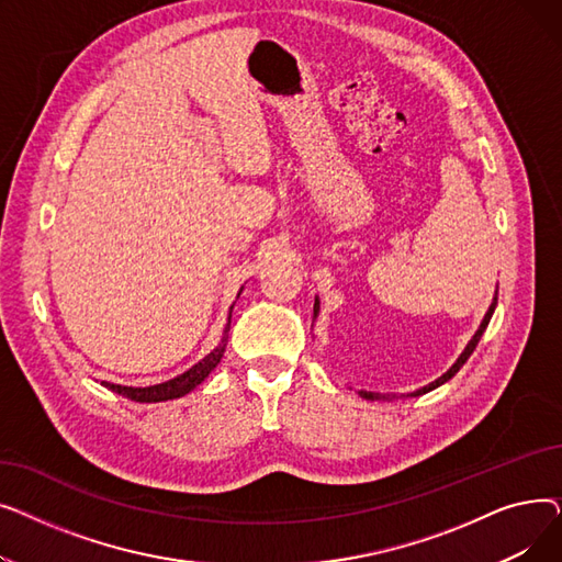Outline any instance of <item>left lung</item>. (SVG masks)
I'll return each mask as SVG.
<instances>
[{"instance_id": "obj_1", "label": "left lung", "mask_w": 562, "mask_h": 562, "mask_svg": "<svg viewBox=\"0 0 562 562\" xmlns=\"http://www.w3.org/2000/svg\"><path fill=\"white\" fill-rule=\"evenodd\" d=\"M494 307H496V296H494V301H492V305H490V310H487V314H485V318H483V323H481V328L476 330V335L474 337H471V341L467 344V348L462 350V356L458 358V362L445 373V375H441V378H437L435 382H430V385L428 387H424V390H419L415 396H422V394H426V392H430V390H435V387H439V385H445V382L447 380H451L460 369H462V364L469 360V356H471V352H474V348L479 346V341H481V337H483V333H485V328H487V323H490V318H492V314H494ZM316 312H318V301L314 303V316H316ZM362 398H367V401H371V398H378V396H373V394H367V392H362L360 394Z\"/></svg>"}]
</instances>
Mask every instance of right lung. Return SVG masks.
Segmentation results:
<instances>
[{
    "label": "right lung",
    "instance_id": "add662e5",
    "mask_svg": "<svg viewBox=\"0 0 562 562\" xmlns=\"http://www.w3.org/2000/svg\"><path fill=\"white\" fill-rule=\"evenodd\" d=\"M229 318H232V310H229ZM227 333H229V321H227V328L223 333L221 344L210 352V356L202 358L198 364H193L182 375H177V378H172L168 382H161V385H153V387L106 385V387L111 392H115V394H123V396H127L132 401H138V403H161V401H170V398H180V396L189 394L191 390H195L200 382L218 367L223 352H225V346H227Z\"/></svg>",
    "mask_w": 562,
    "mask_h": 562
}]
</instances>
